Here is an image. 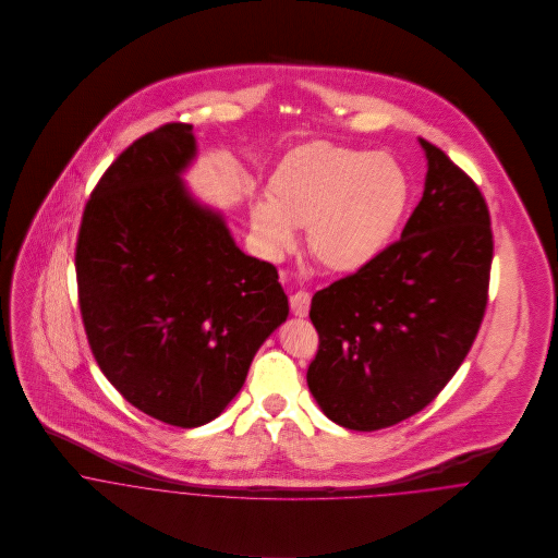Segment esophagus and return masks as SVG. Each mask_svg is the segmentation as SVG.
I'll return each instance as SVG.
<instances>
[{
    "mask_svg": "<svg viewBox=\"0 0 558 558\" xmlns=\"http://www.w3.org/2000/svg\"><path fill=\"white\" fill-rule=\"evenodd\" d=\"M310 305H312V294L307 290H299L290 296L292 314L299 316V318H305L310 314Z\"/></svg>",
    "mask_w": 558,
    "mask_h": 558,
    "instance_id": "obj_1",
    "label": "esophagus"
}]
</instances>
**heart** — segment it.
<instances>
[{
    "instance_id": "1",
    "label": "heart",
    "mask_w": 558,
    "mask_h": 558,
    "mask_svg": "<svg viewBox=\"0 0 558 558\" xmlns=\"http://www.w3.org/2000/svg\"><path fill=\"white\" fill-rule=\"evenodd\" d=\"M268 197L251 208V230L268 257L296 242L307 226L310 251L337 272L369 264L393 239L410 199V180L385 153L316 142L275 169Z\"/></svg>"
}]
</instances>
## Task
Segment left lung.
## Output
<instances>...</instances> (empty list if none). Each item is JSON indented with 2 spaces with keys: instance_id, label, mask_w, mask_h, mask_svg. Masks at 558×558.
<instances>
[{
  "instance_id": "left-lung-1",
  "label": "left lung",
  "mask_w": 558,
  "mask_h": 558,
  "mask_svg": "<svg viewBox=\"0 0 558 558\" xmlns=\"http://www.w3.org/2000/svg\"><path fill=\"white\" fill-rule=\"evenodd\" d=\"M401 239L312 299L307 385L341 427L374 432L421 412L464 363L487 305L494 239L475 180L434 144Z\"/></svg>"
}]
</instances>
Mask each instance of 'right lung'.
<instances>
[{"label":"right lung","mask_w":558,"mask_h":558,"mask_svg":"<svg viewBox=\"0 0 558 558\" xmlns=\"http://www.w3.org/2000/svg\"><path fill=\"white\" fill-rule=\"evenodd\" d=\"M193 126L133 142L94 186L75 248L83 328L120 396L175 427L236 398L266 337L288 318L277 268L244 255L221 215L186 193Z\"/></svg>","instance_id":"obj_1"}]
</instances>
